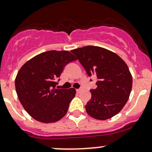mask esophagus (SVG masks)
Instances as JSON below:
<instances>
[{
  "instance_id": "1",
  "label": "esophagus",
  "mask_w": 152,
  "mask_h": 152,
  "mask_svg": "<svg viewBox=\"0 0 152 152\" xmlns=\"http://www.w3.org/2000/svg\"><path fill=\"white\" fill-rule=\"evenodd\" d=\"M82 90H83V88H82V87H81V88L77 89V90H76V92H77L78 93H81V92H82Z\"/></svg>"
}]
</instances>
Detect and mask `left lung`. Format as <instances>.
Returning a JSON list of instances; mask_svg holds the SVG:
<instances>
[{
    "instance_id": "8db88e82",
    "label": "left lung",
    "mask_w": 152,
    "mask_h": 152,
    "mask_svg": "<svg viewBox=\"0 0 152 152\" xmlns=\"http://www.w3.org/2000/svg\"><path fill=\"white\" fill-rule=\"evenodd\" d=\"M89 76L97 77L96 89L85 106L87 114L98 120L117 115L126 104L132 77L125 62L115 53L99 46L87 45L71 50ZM92 81V79H90Z\"/></svg>"
}]
</instances>
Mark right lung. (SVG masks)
<instances>
[{
  "mask_svg": "<svg viewBox=\"0 0 152 152\" xmlns=\"http://www.w3.org/2000/svg\"><path fill=\"white\" fill-rule=\"evenodd\" d=\"M76 59L67 50H48L35 56L20 69L15 79L17 94L35 120L53 123L66 115L76 90L56 86L64 67Z\"/></svg>",
  "mask_w": 152,
  "mask_h": 152,
  "instance_id": "add662e5",
  "label": "right lung"
}]
</instances>
